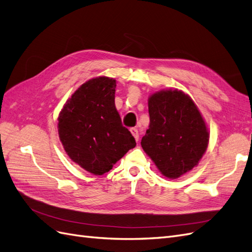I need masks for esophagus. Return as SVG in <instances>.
Returning <instances> with one entry per match:
<instances>
[{
    "instance_id": "1",
    "label": "esophagus",
    "mask_w": 252,
    "mask_h": 252,
    "mask_svg": "<svg viewBox=\"0 0 252 252\" xmlns=\"http://www.w3.org/2000/svg\"><path fill=\"white\" fill-rule=\"evenodd\" d=\"M130 132H131V133H132V135L134 136L135 141L138 142V141H139V132H138V129H135V128H130Z\"/></svg>"
}]
</instances>
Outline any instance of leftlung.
Returning a JSON list of instances; mask_svg holds the SVG:
<instances>
[{
  "mask_svg": "<svg viewBox=\"0 0 252 252\" xmlns=\"http://www.w3.org/2000/svg\"><path fill=\"white\" fill-rule=\"evenodd\" d=\"M150 123L143 150L164 177L178 179L192 170L208 147L209 131L195 103L179 89H164L148 98Z\"/></svg>",
  "mask_w": 252,
  "mask_h": 252,
  "instance_id": "1",
  "label": "left lung"
}]
</instances>
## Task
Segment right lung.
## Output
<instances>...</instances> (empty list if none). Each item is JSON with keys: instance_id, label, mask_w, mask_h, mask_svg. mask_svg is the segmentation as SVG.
I'll return each instance as SVG.
<instances>
[{"instance_id": "add662e5", "label": "right lung", "mask_w": 252, "mask_h": 252, "mask_svg": "<svg viewBox=\"0 0 252 252\" xmlns=\"http://www.w3.org/2000/svg\"><path fill=\"white\" fill-rule=\"evenodd\" d=\"M117 81L108 77L88 80L68 98L58 118V131L66 154L94 175L108 172L135 140L122 125L114 104Z\"/></svg>"}]
</instances>
